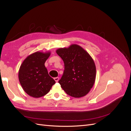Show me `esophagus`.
I'll return each mask as SVG.
<instances>
[{"label":"esophagus","mask_w":131,"mask_h":131,"mask_svg":"<svg viewBox=\"0 0 131 131\" xmlns=\"http://www.w3.org/2000/svg\"><path fill=\"white\" fill-rule=\"evenodd\" d=\"M54 81H56V82H58V80H59V78H58V77L54 78Z\"/></svg>","instance_id":"obj_1"}]
</instances>
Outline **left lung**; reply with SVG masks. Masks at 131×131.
I'll list each match as a JSON object with an SVG mask.
<instances>
[{
    "instance_id": "left-lung-1",
    "label": "left lung",
    "mask_w": 131,
    "mask_h": 131,
    "mask_svg": "<svg viewBox=\"0 0 131 131\" xmlns=\"http://www.w3.org/2000/svg\"><path fill=\"white\" fill-rule=\"evenodd\" d=\"M56 53L64 62V70L59 84L67 94L80 98L88 94L96 79V69L90 55L80 46L60 48Z\"/></svg>"
}]
</instances>
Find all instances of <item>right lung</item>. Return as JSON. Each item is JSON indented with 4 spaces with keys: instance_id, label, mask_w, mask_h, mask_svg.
Segmentation results:
<instances>
[{
    "instance_id": "obj_1",
    "label": "right lung",
    "mask_w": 131,
    "mask_h": 131,
    "mask_svg": "<svg viewBox=\"0 0 131 131\" xmlns=\"http://www.w3.org/2000/svg\"><path fill=\"white\" fill-rule=\"evenodd\" d=\"M50 55V52H36L28 56L20 67L19 82L23 90L31 97L45 96L56 82L49 75L45 66Z\"/></svg>"
}]
</instances>
